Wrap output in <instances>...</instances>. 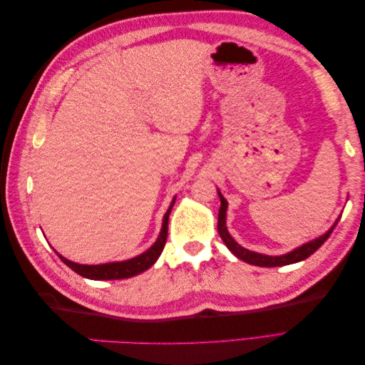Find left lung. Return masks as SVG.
Returning <instances> with one entry per match:
<instances>
[{"label":"left lung","instance_id":"obj_1","mask_svg":"<svg viewBox=\"0 0 365 365\" xmlns=\"http://www.w3.org/2000/svg\"><path fill=\"white\" fill-rule=\"evenodd\" d=\"M219 195V200H220V208H219V216H217V231H219V236L222 237L224 244L227 245V248L235 254V256L240 260H244L250 264H256V267H264V268H272V267H284V264H291V263H297V262H302L304 259H307L311 254H314L319 247H322L324 242L327 240V237L332 235L334 228L336 227V222L330 227V230L327 233H324L323 236H319L311 242H307V244L298 247L295 250H292L288 254H283V256H267V254H260V252H254L250 251L244 247H240L237 242L230 236L227 225H225V219H227V201L225 197L222 196L217 190Z\"/></svg>","mask_w":365,"mask_h":365}]
</instances>
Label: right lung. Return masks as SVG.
<instances>
[{"mask_svg":"<svg viewBox=\"0 0 365 365\" xmlns=\"http://www.w3.org/2000/svg\"><path fill=\"white\" fill-rule=\"evenodd\" d=\"M176 197H173V201L170 202L168 212H165L163 217V227H161V233L158 239L155 240L148 251L137 257H132L129 260L123 262H113V263H103V264H81V263H74L68 259L62 257L61 254H58L59 259L70 267L74 272L85 279L90 280H120V279H129L134 277V275L149 269L153 263L157 262V259L161 256V252L165 245V239H168V227H169V215L172 212V207L175 204Z\"/></svg>","mask_w":365,"mask_h":365,"instance_id":"obj_1","label":"right lung"}]
</instances>
